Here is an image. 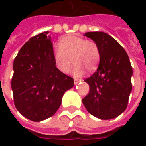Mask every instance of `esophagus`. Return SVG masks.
<instances>
[{"mask_svg": "<svg viewBox=\"0 0 146 146\" xmlns=\"http://www.w3.org/2000/svg\"><path fill=\"white\" fill-rule=\"evenodd\" d=\"M82 81V80L81 79H74V83H75V84H79L80 82H81Z\"/></svg>", "mask_w": 146, "mask_h": 146, "instance_id": "esophagus-1", "label": "esophagus"}]
</instances>
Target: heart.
<instances>
[{"mask_svg": "<svg viewBox=\"0 0 146 146\" xmlns=\"http://www.w3.org/2000/svg\"><path fill=\"white\" fill-rule=\"evenodd\" d=\"M101 59V50L98 44L92 40H87L76 35H67L61 39L58 47L54 50L55 66L62 73L70 70L72 62L74 65L71 73L80 76L84 71L94 72Z\"/></svg>", "mask_w": 146, "mask_h": 146, "instance_id": "b5f03b06", "label": "heart"}]
</instances>
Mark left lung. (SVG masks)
Masks as SVG:
<instances>
[{
	"label": "left lung",
	"instance_id": "1",
	"mask_svg": "<svg viewBox=\"0 0 146 146\" xmlns=\"http://www.w3.org/2000/svg\"><path fill=\"white\" fill-rule=\"evenodd\" d=\"M84 36L95 40L101 50L98 70L84 80L90 92L82 99L90 114L101 119H110L127 109L132 90V67L121 45L103 32H88Z\"/></svg>",
	"mask_w": 146,
	"mask_h": 146
}]
</instances>
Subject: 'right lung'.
Returning <instances> with one entry per match:
<instances>
[{
	"label": "right lung",
	"mask_w": 146,
	"mask_h": 146,
	"mask_svg": "<svg viewBox=\"0 0 146 146\" xmlns=\"http://www.w3.org/2000/svg\"><path fill=\"white\" fill-rule=\"evenodd\" d=\"M45 31L22 47L13 63L11 89L14 104L27 119L39 122L57 112L73 78L55 66L53 44Z\"/></svg>",
	"instance_id": "add662e5"
}]
</instances>
